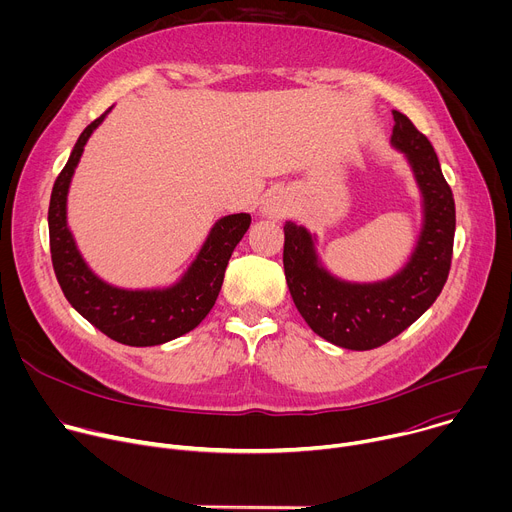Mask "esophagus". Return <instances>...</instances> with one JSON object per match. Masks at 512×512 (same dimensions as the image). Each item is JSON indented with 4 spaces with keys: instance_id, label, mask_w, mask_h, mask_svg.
I'll return each mask as SVG.
<instances>
[{
    "instance_id": "1",
    "label": "esophagus",
    "mask_w": 512,
    "mask_h": 512,
    "mask_svg": "<svg viewBox=\"0 0 512 512\" xmlns=\"http://www.w3.org/2000/svg\"><path fill=\"white\" fill-rule=\"evenodd\" d=\"M285 212H287L285 198H281V196H277V194L269 196V198L263 202V214H267V216H271V218H281V216H285Z\"/></svg>"
}]
</instances>
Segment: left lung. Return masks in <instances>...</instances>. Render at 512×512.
<instances>
[{
    "instance_id": "8db88e82",
    "label": "left lung",
    "mask_w": 512,
    "mask_h": 512,
    "mask_svg": "<svg viewBox=\"0 0 512 512\" xmlns=\"http://www.w3.org/2000/svg\"><path fill=\"white\" fill-rule=\"evenodd\" d=\"M391 141L401 150L423 194V229L409 263L379 283H348L320 267L314 239L296 223L283 227V269L289 294L308 326L328 342L371 350L399 336L446 285L456 233V204L429 139L399 111Z\"/></svg>"
}]
</instances>
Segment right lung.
Segmentation results:
<instances>
[{
    "instance_id": "right-lung-1",
    "label": "right lung",
    "mask_w": 512,
    "mask_h": 512,
    "mask_svg": "<svg viewBox=\"0 0 512 512\" xmlns=\"http://www.w3.org/2000/svg\"><path fill=\"white\" fill-rule=\"evenodd\" d=\"M109 111L85 127L66 166L58 174L50 206V255L64 298L83 318L127 346H156L196 328L212 310L229 259L251 225L247 212L218 221L184 277L166 289H121L99 279L81 257L66 227V194L85 143Z\"/></svg>"
}]
</instances>
